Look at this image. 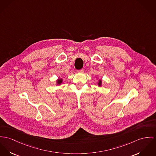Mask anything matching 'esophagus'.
<instances>
[{"instance_id":"34e87169","label":"esophagus","mask_w":156,"mask_h":156,"mask_svg":"<svg viewBox=\"0 0 156 156\" xmlns=\"http://www.w3.org/2000/svg\"><path fill=\"white\" fill-rule=\"evenodd\" d=\"M77 72H84V69H80V70H78V71H77Z\"/></svg>"}]
</instances>
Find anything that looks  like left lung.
I'll return each mask as SVG.
<instances>
[{"instance_id":"obj_1","label":"left lung","mask_w":156,"mask_h":156,"mask_svg":"<svg viewBox=\"0 0 156 156\" xmlns=\"http://www.w3.org/2000/svg\"><path fill=\"white\" fill-rule=\"evenodd\" d=\"M101 81L100 80V81H99V83H98V85H101Z\"/></svg>"}]
</instances>
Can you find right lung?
<instances>
[{"label":"right lung","instance_id":"obj_1","mask_svg":"<svg viewBox=\"0 0 156 156\" xmlns=\"http://www.w3.org/2000/svg\"><path fill=\"white\" fill-rule=\"evenodd\" d=\"M62 82V79H59V80H58V84H61Z\"/></svg>","mask_w":156,"mask_h":156}]
</instances>
